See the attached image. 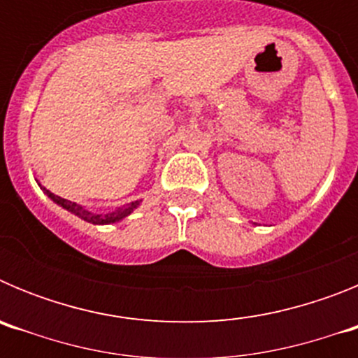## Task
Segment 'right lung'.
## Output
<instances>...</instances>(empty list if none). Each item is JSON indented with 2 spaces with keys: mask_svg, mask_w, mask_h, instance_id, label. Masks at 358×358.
<instances>
[{
  "mask_svg": "<svg viewBox=\"0 0 358 358\" xmlns=\"http://www.w3.org/2000/svg\"><path fill=\"white\" fill-rule=\"evenodd\" d=\"M43 192L48 195V197L52 199L55 204H59V206H62L64 210L71 211L73 215H77V217H80L82 220H85V222H91V224H115V222H118V220H122V218L127 217V215H131L136 208L140 206V201H136V202H131V204H127V206L110 211V213H93V211H87L85 208H82L80 204H77V202H71V201H68V199H62V197H59V195L52 194L50 189L43 188Z\"/></svg>",
  "mask_w": 358,
  "mask_h": 358,
  "instance_id": "add662e5",
  "label": "right lung"
}]
</instances>
